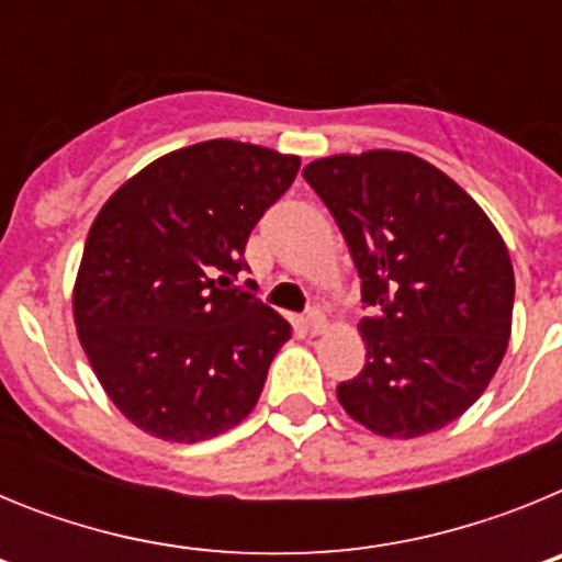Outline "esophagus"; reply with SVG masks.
<instances>
[{
	"mask_svg": "<svg viewBox=\"0 0 562 562\" xmlns=\"http://www.w3.org/2000/svg\"><path fill=\"white\" fill-rule=\"evenodd\" d=\"M326 329V317L321 310H310V315H306V331L310 335H321V331Z\"/></svg>",
	"mask_w": 562,
	"mask_h": 562,
	"instance_id": "esophagus-1",
	"label": "esophagus"
}]
</instances>
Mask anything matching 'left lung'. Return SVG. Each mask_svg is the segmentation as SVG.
Masks as SVG:
<instances>
[{"mask_svg":"<svg viewBox=\"0 0 562 562\" xmlns=\"http://www.w3.org/2000/svg\"><path fill=\"white\" fill-rule=\"evenodd\" d=\"M304 180L335 216L371 310L366 366L337 400L389 439L445 428L484 394L509 342L504 238L470 193L408 151L324 157Z\"/></svg>","mask_w":562,"mask_h":562,"instance_id":"obj_1","label":"left lung"}]
</instances>
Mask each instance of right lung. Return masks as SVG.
I'll list each match as a JSON object with an SVG mask.
<instances>
[{
    "label": "right lung",
    "mask_w": 562,
    "mask_h": 562,
    "mask_svg": "<svg viewBox=\"0 0 562 562\" xmlns=\"http://www.w3.org/2000/svg\"><path fill=\"white\" fill-rule=\"evenodd\" d=\"M301 160L238 140L171 151L109 196L89 227L72 312L109 400L166 441H202L256 408L292 326L241 270L256 222Z\"/></svg>",
    "instance_id": "obj_1"
}]
</instances>
